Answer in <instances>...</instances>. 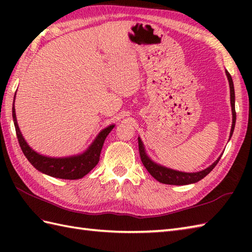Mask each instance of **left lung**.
Segmentation results:
<instances>
[{
	"mask_svg": "<svg viewBox=\"0 0 252 252\" xmlns=\"http://www.w3.org/2000/svg\"><path fill=\"white\" fill-rule=\"evenodd\" d=\"M15 96L14 95V101H13V120L15 125L16 135H17V140L19 143V146L23 151L26 158L29 160L30 163L33 165L35 169L41 171L42 173H45L47 175L54 176L58 179H67V180H74V179H81L85 174H88L91 170H92L96 164H97L99 160V155L101 147L105 142L106 136L108 135L110 132L109 129H105L99 133V135L96 138L95 142L91 145V147L87 152L82 155H78V156L73 157H66V158H51L45 157L42 155L37 154L32 149L25 138L21 134L19 130L17 119H16V112H15ZM143 163L145 165L146 170L151 173L155 179L158 173H156L154 168V163L148 160L147 158L143 157ZM157 180V179H156Z\"/></svg>",
	"mask_w": 252,
	"mask_h": 252,
	"instance_id": "8db88e82",
	"label": "left lung"
}]
</instances>
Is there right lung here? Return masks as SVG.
<instances>
[{
  "mask_svg": "<svg viewBox=\"0 0 252 252\" xmlns=\"http://www.w3.org/2000/svg\"><path fill=\"white\" fill-rule=\"evenodd\" d=\"M226 74H227V78L229 81V89H231V104H232V112H233V125H232V130H231V135H232V133L234 131V126H235V120H236V112H235V106H234V103H235L234 98L235 97H234L233 81H232L231 76H229V73H226ZM140 155H141L142 161H143V157L147 158L146 155L144 154L143 151L140 153ZM217 163H218V161L213 163L212 165H210V167L207 168L206 170H203V171H201V172H198V173H183V172H179V171L163 169L155 163H154V167H152V168H154L155 171H156V173H158L156 179L158 182H160V183L170 184V185H187V184L195 183V182H198L202 178H205V176L209 172H210L213 168L216 167Z\"/></svg>",
  "mask_w": 252,
  "mask_h": 252,
  "instance_id": "add662e5",
  "label": "right lung"
}]
</instances>
